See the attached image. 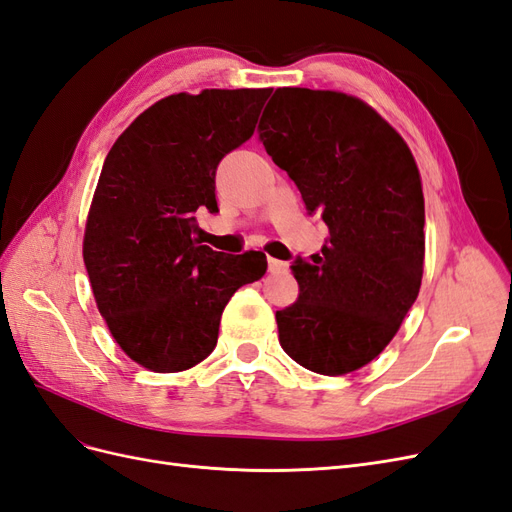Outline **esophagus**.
Segmentation results:
<instances>
[{
    "mask_svg": "<svg viewBox=\"0 0 512 512\" xmlns=\"http://www.w3.org/2000/svg\"><path fill=\"white\" fill-rule=\"evenodd\" d=\"M288 269V265L284 260H277V258H269V271L271 273H284Z\"/></svg>",
    "mask_w": 512,
    "mask_h": 512,
    "instance_id": "esophagus-1",
    "label": "esophagus"
}]
</instances>
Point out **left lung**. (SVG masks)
<instances>
[{
	"label": "left lung",
	"mask_w": 512,
	"mask_h": 512,
	"mask_svg": "<svg viewBox=\"0 0 512 512\" xmlns=\"http://www.w3.org/2000/svg\"><path fill=\"white\" fill-rule=\"evenodd\" d=\"M258 141L329 239L297 258L299 301L275 314L290 359L324 376L374 361L418 297L425 200L408 145L374 108L337 91L275 89Z\"/></svg>",
	"instance_id": "1"
}]
</instances>
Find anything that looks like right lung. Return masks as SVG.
Returning a JSON list of instances; mask_svg holds the SVG:
<instances>
[{"instance_id":"obj_1","label":"right lung","mask_w":512,"mask_h":512,"mask_svg":"<svg viewBox=\"0 0 512 512\" xmlns=\"http://www.w3.org/2000/svg\"><path fill=\"white\" fill-rule=\"evenodd\" d=\"M271 91L168 96L138 115L104 160L85 228V269L115 342L151 371L205 361L232 294L267 273L265 254L200 245L196 211L218 213L215 170L252 138Z\"/></svg>"}]
</instances>
